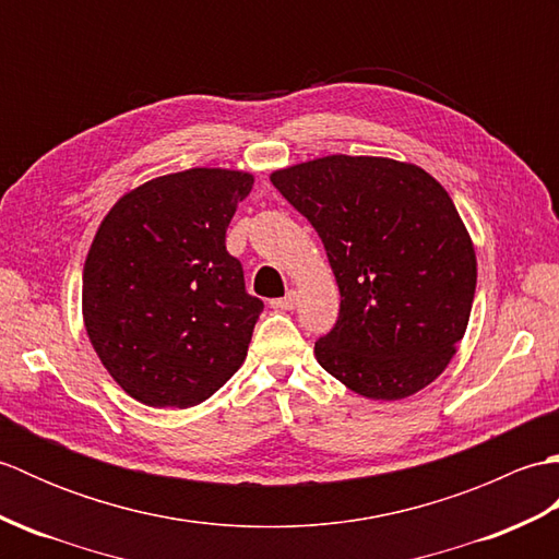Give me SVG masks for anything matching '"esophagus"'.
Here are the masks:
<instances>
[{
	"label": "esophagus",
	"mask_w": 559,
	"mask_h": 559,
	"mask_svg": "<svg viewBox=\"0 0 559 559\" xmlns=\"http://www.w3.org/2000/svg\"><path fill=\"white\" fill-rule=\"evenodd\" d=\"M295 305H298V290H288L286 295H283V298L271 302L273 310H293Z\"/></svg>",
	"instance_id": "1"
}]
</instances>
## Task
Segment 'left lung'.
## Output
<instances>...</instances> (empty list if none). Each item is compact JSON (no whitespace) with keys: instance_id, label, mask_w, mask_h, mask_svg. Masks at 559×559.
I'll return each instance as SVG.
<instances>
[{"instance_id":"8db88e82","label":"left lung","mask_w":559,"mask_h":559,"mask_svg":"<svg viewBox=\"0 0 559 559\" xmlns=\"http://www.w3.org/2000/svg\"><path fill=\"white\" fill-rule=\"evenodd\" d=\"M322 237L338 322L314 343L319 365L355 394L413 396L444 372L466 334L476 249L454 201L413 163L326 156L271 173Z\"/></svg>"}]
</instances>
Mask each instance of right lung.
Wrapping results in <instances>:
<instances>
[{
	"label": "right lung",
	"mask_w": 559,
	"mask_h": 559,
	"mask_svg": "<svg viewBox=\"0 0 559 559\" xmlns=\"http://www.w3.org/2000/svg\"><path fill=\"white\" fill-rule=\"evenodd\" d=\"M254 175L192 168L127 192L83 264V324L100 362L153 408L206 401L240 370L264 302L225 249Z\"/></svg>",
	"instance_id": "right-lung-1"
}]
</instances>
